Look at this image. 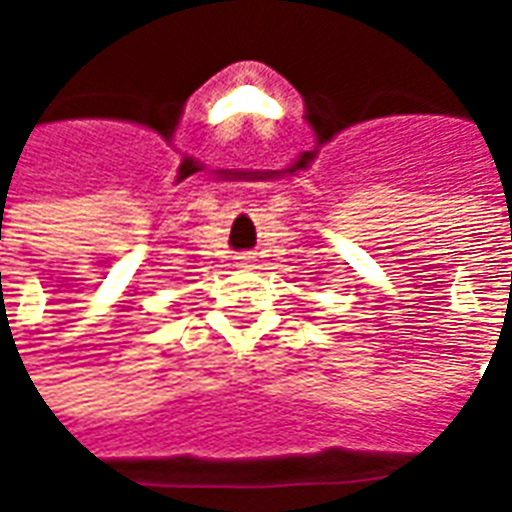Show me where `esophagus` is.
<instances>
[{"label": "esophagus", "mask_w": 512, "mask_h": 512, "mask_svg": "<svg viewBox=\"0 0 512 512\" xmlns=\"http://www.w3.org/2000/svg\"><path fill=\"white\" fill-rule=\"evenodd\" d=\"M241 260H249V257H246V255H244V257H241Z\"/></svg>", "instance_id": "obj_1"}]
</instances>
